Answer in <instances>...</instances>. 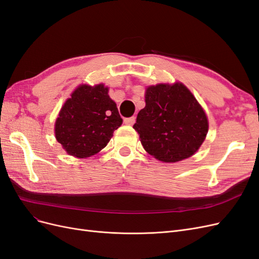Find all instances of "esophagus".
<instances>
[{"mask_svg": "<svg viewBox=\"0 0 259 259\" xmlns=\"http://www.w3.org/2000/svg\"><path fill=\"white\" fill-rule=\"evenodd\" d=\"M135 121H136V117H134V116L127 117V119L124 120V124H126V125H134Z\"/></svg>", "mask_w": 259, "mask_h": 259, "instance_id": "obj_1", "label": "esophagus"}]
</instances>
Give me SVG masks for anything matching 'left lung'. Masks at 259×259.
<instances>
[{
	"label": "left lung",
	"mask_w": 259,
	"mask_h": 259,
	"mask_svg": "<svg viewBox=\"0 0 259 259\" xmlns=\"http://www.w3.org/2000/svg\"><path fill=\"white\" fill-rule=\"evenodd\" d=\"M145 101L133 128L149 154L164 163H175L199 150L207 135L208 119L185 84L149 85Z\"/></svg>",
	"instance_id": "8db88e82"
}]
</instances>
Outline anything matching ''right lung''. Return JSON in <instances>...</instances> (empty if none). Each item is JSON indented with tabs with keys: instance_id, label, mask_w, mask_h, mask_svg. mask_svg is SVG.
<instances>
[{
	"instance_id": "add662e5",
	"label": "right lung",
	"mask_w": 259,
	"mask_h": 259,
	"mask_svg": "<svg viewBox=\"0 0 259 259\" xmlns=\"http://www.w3.org/2000/svg\"><path fill=\"white\" fill-rule=\"evenodd\" d=\"M105 84H80L62 105L55 121V137L77 159L95 155L108 145L122 119Z\"/></svg>"
}]
</instances>
